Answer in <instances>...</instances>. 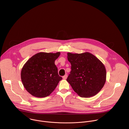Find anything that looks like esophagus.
Masks as SVG:
<instances>
[{"label":"esophagus","instance_id":"esophagus-1","mask_svg":"<svg viewBox=\"0 0 129 129\" xmlns=\"http://www.w3.org/2000/svg\"><path fill=\"white\" fill-rule=\"evenodd\" d=\"M67 75H65V76H64L63 77V79H64V80H66V79H67Z\"/></svg>","mask_w":129,"mask_h":129}]
</instances>
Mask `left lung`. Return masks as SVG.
<instances>
[{
  "label": "left lung",
  "instance_id": "obj_1",
  "mask_svg": "<svg viewBox=\"0 0 129 129\" xmlns=\"http://www.w3.org/2000/svg\"><path fill=\"white\" fill-rule=\"evenodd\" d=\"M71 71L67 81L81 97L89 98L98 94L105 85L106 70L104 65L89 52L67 53Z\"/></svg>",
  "mask_w": 129,
  "mask_h": 129
}]
</instances>
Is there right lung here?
Masks as SVG:
<instances>
[{
    "instance_id": "right-lung-1",
    "label": "right lung",
    "mask_w": 129,
    "mask_h": 129,
    "mask_svg": "<svg viewBox=\"0 0 129 129\" xmlns=\"http://www.w3.org/2000/svg\"><path fill=\"white\" fill-rule=\"evenodd\" d=\"M60 52H39L31 57L21 72L22 84L27 92L37 98L50 95L62 79L54 61Z\"/></svg>"
}]
</instances>
